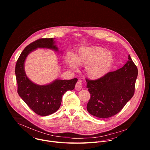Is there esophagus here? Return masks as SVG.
<instances>
[{"label": "esophagus", "instance_id": "1", "mask_svg": "<svg viewBox=\"0 0 150 150\" xmlns=\"http://www.w3.org/2000/svg\"><path fill=\"white\" fill-rule=\"evenodd\" d=\"M75 88H76V89L77 90V91L81 90V89L83 88L82 83H81V80H79V81H77V83L76 84Z\"/></svg>", "mask_w": 150, "mask_h": 150}]
</instances>
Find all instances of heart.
Here are the masks:
<instances>
[{"label": "heart", "mask_w": 150, "mask_h": 150, "mask_svg": "<svg viewBox=\"0 0 150 150\" xmlns=\"http://www.w3.org/2000/svg\"><path fill=\"white\" fill-rule=\"evenodd\" d=\"M113 61L111 52L96 46L81 47L74 55L66 56V62L72 69L76 70L77 66L86 67V75L91 80H98L104 76Z\"/></svg>", "instance_id": "heart-1"}]
</instances>
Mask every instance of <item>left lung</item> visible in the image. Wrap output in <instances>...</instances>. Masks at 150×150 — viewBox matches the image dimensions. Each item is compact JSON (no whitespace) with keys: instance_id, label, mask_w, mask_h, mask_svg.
Returning <instances> with one entry per match:
<instances>
[{"instance_id":"obj_1","label":"left lung","mask_w":150,"mask_h":150,"mask_svg":"<svg viewBox=\"0 0 150 150\" xmlns=\"http://www.w3.org/2000/svg\"><path fill=\"white\" fill-rule=\"evenodd\" d=\"M137 74V68L129 55L128 61L121 68L96 80L86 79L91 94L86 106L88 112L101 118L119 112L134 95Z\"/></svg>"}]
</instances>
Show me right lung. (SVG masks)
Returning <instances> with one entry per match:
<instances>
[{
	"label": "right lung",
	"mask_w": 150,
	"mask_h": 150,
	"mask_svg": "<svg viewBox=\"0 0 150 150\" xmlns=\"http://www.w3.org/2000/svg\"><path fill=\"white\" fill-rule=\"evenodd\" d=\"M38 48H47L59 52L55 39H39L29 44L23 50L16 65L15 73L18 93L22 99L35 113L41 116H46L59 109L64 93L74 89L78 79H56L43 86L32 82L26 74L25 62L28 55Z\"/></svg>",
	"instance_id": "add662e5"
}]
</instances>
